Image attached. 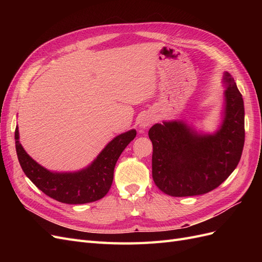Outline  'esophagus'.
Segmentation results:
<instances>
[{
	"mask_svg": "<svg viewBox=\"0 0 262 262\" xmlns=\"http://www.w3.org/2000/svg\"><path fill=\"white\" fill-rule=\"evenodd\" d=\"M153 122H154V117L150 114H145L141 117L140 121H139V126H140V129H146Z\"/></svg>",
	"mask_w": 262,
	"mask_h": 262,
	"instance_id": "34e87169",
	"label": "esophagus"
}]
</instances>
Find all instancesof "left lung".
<instances>
[{
  "instance_id": "8db88e82",
  "label": "left lung",
  "mask_w": 262,
  "mask_h": 262,
  "mask_svg": "<svg viewBox=\"0 0 262 262\" xmlns=\"http://www.w3.org/2000/svg\"><path fill=\"white\" fill-rule=\"evenodd\" d=\"M224 104L215 132L198 131L184 120L156 123L148 131L153 143L155 185L171 196L210 192L237 167L245 142V108L234 78L224 73Z\"/></svg>"
}]
</instances>
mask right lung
Returning <instances> with one entry per match:
<instances>
[{
	"label": "right lung",
	"instance_id": "obj_1",
	"mask_svg": "<svg viewBox=\"0 0 262 262\" xmlns=\"http://www.w3.org/2000/svg\"><path fill=\"white\" fill-rule=\"evenodd\" d=\"M136 136L134 129L119 134L89 166L76 171H52L38 164L19 143L18 126L15 130V146L23 171L39 190L62 203L83 204L97 201L107 194L118 158Z\"/></svg>",
	"mask_w": 262,
	"mask_h": 262
}]
</instances>
